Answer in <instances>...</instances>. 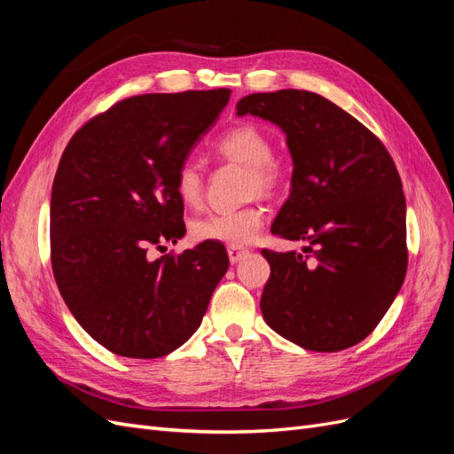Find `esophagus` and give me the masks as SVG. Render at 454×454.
<instances>
[{"label": "esophagus", "instance_id": "esophagus-1", "mask_svg": "<svg viewBox=\"0 0 454 454\" xmlns=\"http://www.w3.org/2000/svg\"><path fill=\"white\" fill-rule=\"evenodd\" d=\"M227 254H229L231 263L235 265V263H239V261H242L246 255H248L250 250L248 248H242V246H229Z\"/></svg>", "mask_w": 454, "mask_h": 454}]
</instances>
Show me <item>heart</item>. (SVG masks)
<instances>
[{"label":"heart","instance_id":"obj_1","mask_svg":"<svg viewBox=\"0 0 454 454\" xmlns=\"http://www.w3.org/2000/svg\"><path fill=\"white\" fill-rule=\"evenodd\" d=\"M215 153L248 170V191L252 195H270L280 184V167L272 160L274 145L270 136L255 125H239L219 136ZM176 197L185 206H197L202 199V174L195 162H184L176 172ZM265 214L259 206H246L235 212L210 214L191 223V237L199 242H219L229 246L252 244L263 227Z\"/></svg>","mask_w":454,"mask_h":454}]
</instances>
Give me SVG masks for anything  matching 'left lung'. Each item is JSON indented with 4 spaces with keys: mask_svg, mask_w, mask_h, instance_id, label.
<instances>
[{
    "mask_svg": "<svg viewBox=\"0 0 454 454\" xmlns=\"http://www.w3.org/2000/svg\"><path fill=\"white\" fill-rule=\"evenodd\" d=\"M237 115L270 121L286 134L292 189L270 231L303 240L313 254L261 252L270 265L259 303L265 322L314 352L358 345L407 270L405 197L390 153L358 119L309 90L248 94Z\"/></svg>",
    "mask_w": 454,
    "mask_h": 454,
    "instance_id": "left-lung-1",
    "label": "left lung"
}]
</instances>
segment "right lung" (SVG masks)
<instances>
[{
  "instance_id": "obj_1",
  "label": "right lung",
  "mask_w": 454,
  "mask_h": 454,
  "mask_svg": "<svg viewBox=\"0 0 454 454\" xmlns=\"http://www.w3.org/2000/svg\"><path fill=\"white\" fill-rule=\"evenodd\" d=\"M229 96H132L90 119L64 149L51 195L54 280L79 325L109 352L151 360L182 347L229 269L219 242L147 255L185 235L176 172Z\"/></svg>"
}]
</instances>
